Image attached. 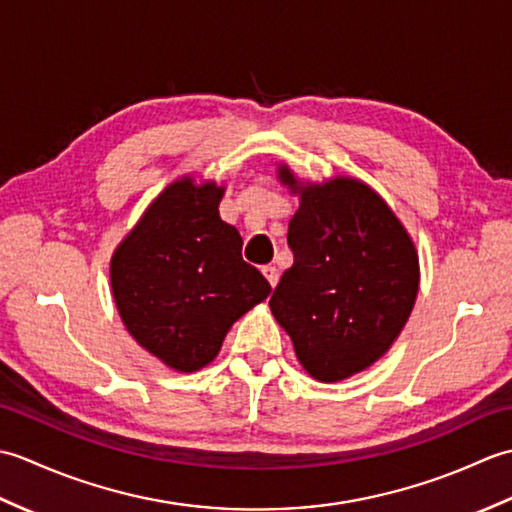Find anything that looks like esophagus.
<instances>
[{"instance_id": "esophagus-1", "label": "esophagus", "mask_w": 512, "mask_h": 512, "mask_svg": "<svg viewBox=\"0 0 512 512\" xmlns=\"http://www.w3.org/2000/svg\"><path fill=\"white\" fill-rule=\"evenodd\" d=\"M262 273H264V277L268 279V284L275 288V286H277V281H279V270H277L275 266H270V264H268V266H262Z\"/></svg>"}]
</instances>
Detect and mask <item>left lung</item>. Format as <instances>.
Returning <instances> with one entry per match:
<instances>
[{
    "instance_id": "1",
    "label": "left lung",
    "mask_w": 512,
    "mask_h": 512,
    "mask_svg": "<svg viewBox=\"0 0 512 512\" xmlns=\"http://www.w3.org/2000/svg\"><path fill=\"white\" fill-rule=\"evenodd\" d=\"M279 176L297 191L286 167ZM299 193L288 224L295 262L270 310L308 374L336 383L396 341L418 295V255L398 217L363 182L336 178Z\"/></svg>"
}]
</instances>
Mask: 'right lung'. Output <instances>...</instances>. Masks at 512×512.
<instances>
[{
  "instance_id": "1",
  "label": "right lung",
  "mask_w": 512,
  "mask_h": 512,
  "mask_svg": "<svg viewBox=\"0 0 512 512\" xmlns=\"http://www.w3.org/2000/svg\"><path fill=\"white\" fill-rule=\"evenodd\" d=\"M224 189L173 182L112 257V290L129 334L162 363L209 365L231 325L270 295L242 259V237L222 222Z\"/></svg>"
}]
</instances>
